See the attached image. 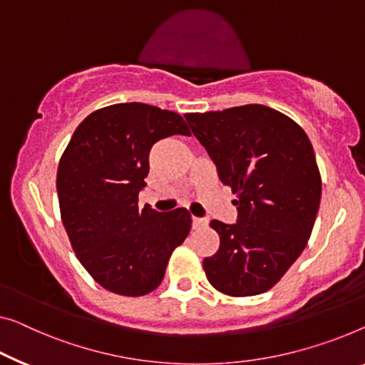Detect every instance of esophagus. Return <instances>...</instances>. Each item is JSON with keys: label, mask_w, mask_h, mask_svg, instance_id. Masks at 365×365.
I'll return each instance as SVG.
<instances>
[{"label": "esophagus", "mask_w": 365, "mask_h": 365, "mask_svg": "<svg viewBox=\"0 0 365 365\" xmlns=\"http://www.w3.org/2000/svg\"><path fill=\"white\" fill-rule=\"evenodd\" d=\"M192 225H193V230H200V227H203V226L208 225V221H206L205 217L193 216V217H192Z\"/></svg>", "instance_id": "1"}]
</instances>
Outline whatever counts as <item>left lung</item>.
Returning <instances> with one entry per match:
<instances>
[{
	"label": "left lung",
	"instance_id": "8db88e82",
	"mask_svg": "<svg viewBox=\"0 0 365 365\" xmlns=\"http://www.w3.org/2000/svg\"><path fill=\"white\" fill-rule=\"evenodd\" d=\"M237 200V221L217 220L220 249L203 260L216 290L252 297L270 290L300 257L322 200V175L308 135L264 105L185 114Z\"/></svg>",
	"mask_w": 365,
	"mask_h": 365
}]
</instances>
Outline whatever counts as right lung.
I'll use <instances>...</instances> for the list:
<instances>
[{
    "label": "right lung",
    "mask_w": 365,
    "mask_h": 365,
    "mask_svg": "<svg viewBox=\"0 0 365 365\" xmlns=\"http://www.w3.org/2000/svg\"><path fill=\"white\" fill-rule=\"evenodd\" d=\"M190 135L180 114L145 103L101 108L81 121L57 170L65 231L81 265L103 288L124 297L155 290L192 216L185 208L139 210L157 140Z\"/></svg>",
    "instance_id": "add662e5"
}]
</instances>
